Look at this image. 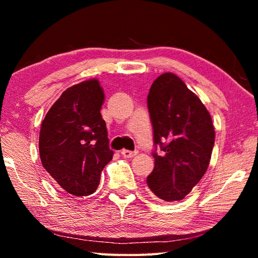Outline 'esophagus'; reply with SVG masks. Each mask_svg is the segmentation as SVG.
Here are the masks:
<instances>
[{
  "mask_svg": "<svg viewBox=\"0 0 258 258\" xmlns=\"http://www.w3.org/2000/svg\"><path fill=\"white\" fill-rule=\"evenodd\" d=\"M138 154V151H131V150H121V155H123L125 158H132L135 155Z\"/></svg>",
  "mask_w": 258,
  "mask_h": 258,
  "instance_id": "1",
  "label": "esophagus"
}]
</instances>
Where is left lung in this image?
<instances>
[{
  "label": "left lung",
  "instance_id": "left-lung-1",
  "mask_svg": "<svg viewBox=\"0 0 258 258\" xmlns=\"http://www.w3.org/2000/svg\"><path fill=\"white\" fill-rule=\"evenodd\" d=\"M147 103L155 146V168L147 184L166 202L182 200L207 171L215 142L211 115L172 73L156 78ZM157 146L161 148L159 154Z\"/></svg>",
  "mask_w": 258,
  "mask_h": 258
}]
</instances>
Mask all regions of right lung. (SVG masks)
I'll return each mask as SVG.
<instances>
[{
  "label": "right lung",
  "instance_id": "1",
  "mask_svg": "<svg viewBox=\"0 0 258 258\" xmlns=\"http://www.w3.org/2000/svg\"><path fill=\"white\" fill-rule=\"evenodd\" d=\"M103 100L97 80L82 82L61 94L41 125L43 167L61 189L76 197L98 189L102 169L112 159L100 112Z\"/></svg>",
  "mask_w": 258,
  "mask_h": 258
}]
</instances>
